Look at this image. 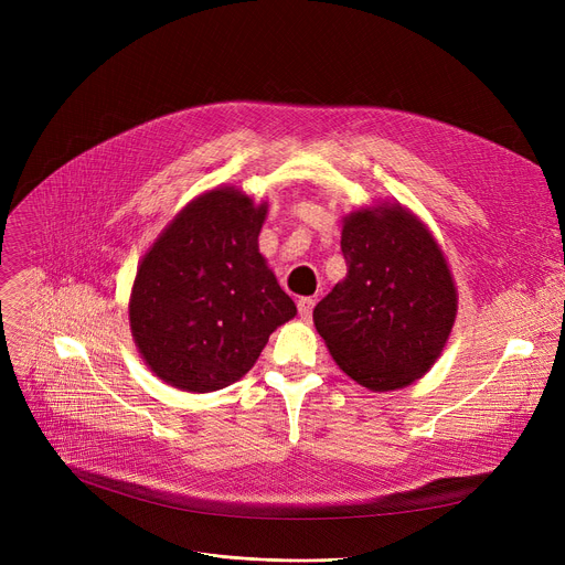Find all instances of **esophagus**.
<instances>
[{"instance_id": "obj_1", "label": "esophagus", "mask_w": 565, "mask_h": 565, "mask_svg": "<svg viewBox=\"0 0 565 565\" xmlns=\"http://www.w3.org/2000/svg\"><path fill=\"white\" fill-rule=\"evenodd\" d=\"M313 305H316V300H313V298H300V300H298V311H300V316H302L305 320H309V318H311V313H313Z\"/></svg>"}]
</instances>
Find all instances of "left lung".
I'll use <instances>...</instances> for the list:
<instances>
[{"instance_id": "left-lung-1", "label": "left lung", "mask_w": 565, "mask_h": 565, "mask_svg": "<svg viewBox=\"0 0 565 565\" xmlns=\"http://www.w3.org/2000/svg\"><path fill=\"white\" fill-rule=\"evenodd\" d=\"M341 252L348 275L316 305V330L364 387H407L451 334L458 292L449 265L430 231L401 205L350 213Z\"/></svg>"}]
</instances>
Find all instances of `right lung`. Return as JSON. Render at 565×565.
Returning <instances> with one entry per match:
<instances>
[{
	"label": "right lung",
	"mask_w": 565,
	"mask_h": 565,
	"mask_svg": "<svg viewBox=\"0 0 565 565\" xmlns=\"http://www.w3.org/2000/svg\"><path fill=\"white\" fill-rule=\"evenodd\" d=\"M265 213V203L254 205L233 188L205 192L143 256L130 328L146 364L171 387H228L298 313L258 252Z\"/></svg>",
	"instance_id": "right-lung-1"
}]
</instances>
